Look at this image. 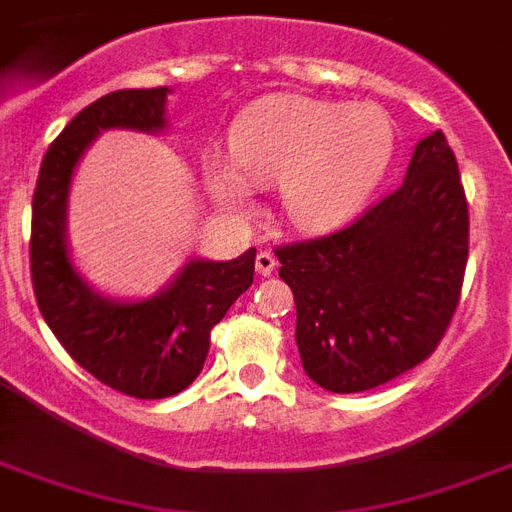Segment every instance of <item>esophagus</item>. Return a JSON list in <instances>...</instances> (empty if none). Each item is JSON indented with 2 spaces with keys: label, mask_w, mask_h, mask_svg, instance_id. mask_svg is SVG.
I'll list each match as a JSON object with an SVG mask.
<instances>
[{
  "label": "esophagus",
  "mask_w": 512,
  "mask_h": 512,
  "mask_svg": "<svg viewBox=\"0 0 512 512\" xmlns=\"http://www.w3.org/2000/svg\"><path fill=\"white\" fill-rule=\"evenodd\" d=\"M276 265H278V260H276V257H273V252H268V249H263V252H257L255 268H257V273H260V276H270V273L276 270Z\"/></svg>",
  "instance_id": "34e87169"
}]
</instances>
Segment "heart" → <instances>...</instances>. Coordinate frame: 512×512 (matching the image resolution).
Returning <instances> with one entry per match:
<instances>
[{
	"mask_svg": "<svg viewBox=\"0 0 512 512\" xmlns=\"http://www.w3.org/2000/svg\"><path fill=\"white\" fill-rule=\"evenodd\" d=\"M231 163L205 157V181L223 205L249 202V184H278L286 220L328 231L363 207L394 152V126L376 105H336L310 97H270L231 126Z\"/></svg>",
	"mask_w": 512,
	"mask_h": 512,
	"instance_id": "b5f03b06",
	"label": "heart"
}]
</instances>
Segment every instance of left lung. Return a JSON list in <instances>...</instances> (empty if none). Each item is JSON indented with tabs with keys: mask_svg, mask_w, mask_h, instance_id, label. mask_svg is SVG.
Segmentation results:
<instances>
[{
	"mask_svg": "<svg viewBox=\"0 0 512 512\" xmlns=\"http://www.w3.org/2000/svg\"><path fill=\"white\" fill-rule=\"evenodd\" d=\"M276 257L315 384L365 392L421 365L450 328L468 263V202L447 136L418 141L400 189L355 223Z\"/></svg>",
	"mask_w": 512,
	"mask_h": 512,
	"instance_id": "obj_1",
	"label": "left lung"
}]
</instances>
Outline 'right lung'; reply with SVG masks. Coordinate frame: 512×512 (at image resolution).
Listing matches in <instances>:
<instances>
[{
  "label": "right lung",
  "instance_id": "obj_1",
  "mask_svg": "<svg viewBox=\"0 0 512 512\" xmlns=\"http://www.w3.org/2000/svg\"><path fill=\"white\" fill-rule=\"evenodd\" d=\"M170 89H120L83 107L41 160L31 213V281L47 326L83 371L136 400L184 392L210 352V331L252 286L255 247L213 263L189 260L173 284L141 302L97 294L68 252L70 178L91 141L107 128L155 134L165 128Z\"/></svg>",
  "mask_w": 512,
  "mask_h": 512
}]
</instances>
